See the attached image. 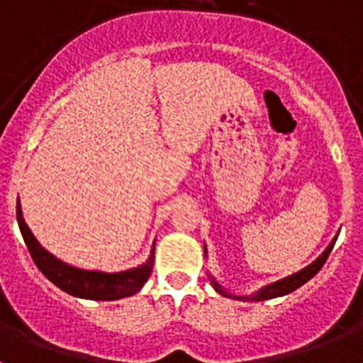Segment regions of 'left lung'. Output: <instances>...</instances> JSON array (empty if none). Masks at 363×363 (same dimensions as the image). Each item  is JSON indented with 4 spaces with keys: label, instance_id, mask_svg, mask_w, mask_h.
Returning a JSON list of instances; mask_svg holds the SVG:
<instances>
[{
    "label": "left lung",
    "instance_id": "8db88e82",
    "mask_svg": "<svg viewBox=\"0 0 363 363\" xmlns=\"http://www.w3.org/2000/svg\"><path fill=\"white\" fill-rule=\"evenodd\" d=\"M335 242H336V236H335V240H333V242L329 243V247H327L325 251H323L322 255L318 256V258L314 259L313 264L307 265L306 269H301V271L294 272V274H291V277H287V278H281V280H278V281H272V284H269V285H265V287H262V289H259L258 293L249 294V296H236V294L227 293V291L223 289V287H221V285L218 284V281L214 280V278L209 274L211 284H213L214 291H218V293H220L221 296L234 298V300L262 301V300H271V298H277V296H284V294L293 293V291H296L298 287H301V285L306 284V281H309L311 278H313L314 274H316V272H318L320 269L323 267V264H325V259L329 258V255H331V251H333V247H335ZM203 251L207 252V249H203Z\"/></svg>",
    "mask_w": 363,
    "mask_h": 363
}]
</instances>
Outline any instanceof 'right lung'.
<instances>
[{
	"label": "right lung",
	"mask_w": 363,
	"mask_h": 363,
	"mask_svg": "<svg viewBox=\"0 0 363 363\" xmlns=\"http://www.w3.org/2000/svg\"><path fill=\"white\" fill-rule=\"evenodd\" d=\"M16 218H18V225L19 230H21V236L25 240V245H27L36 267L56 287H60L65 293L72 294V296L104 301L120 300V298L136 294L138 291L142 289L143 284L149 280L154 264V245L149 259L143 265H140V267L121 272L85 271V269H78L69 264H63L62 259H57L49 251H45L43 247L40 245V242L34 238V234L30 233L27 223H25L19 201L16 205Z\"/></svg>",
	"instance_id": "obj_1"
}]
</instances>
